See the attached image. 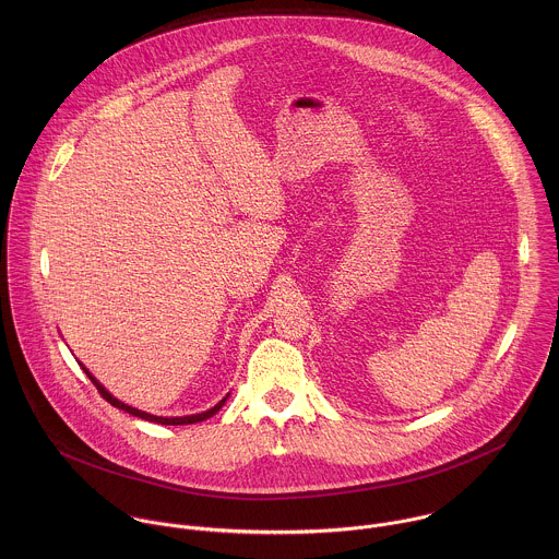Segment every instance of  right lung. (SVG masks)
Wrapping results in <instances>:
<instances>
[{
  "instance_id": "1",
  "label": "right lung",
  "mask_w": 559,
  "mask_h": 559,
  "mask_svg": "<svg viewBox=\"0 0 559 559\" xmlns=\"http://www.w3.org/2000/svg\"><path fill=\"white\" fill-rule=\"evenodd\" d=\"M81 370L87 374V379L94 383V388L98 390V394L103 396V399L107 400L111 406H118V408H122V411H127V413H131V415H135V417H142V419H148V421H155V424H165V426H182V424H195V421H204V419H209V417H213L222 406H224V402L226 399L222 400V402H217L213 408H209V411H204V413H195V415H185V417H157V415H151V413H146V411H140V408H133V406H129V404H124V402H120L118 399H114L90 372H87V368H83L81 366Z\"/></svg>"
}]
</instances>
